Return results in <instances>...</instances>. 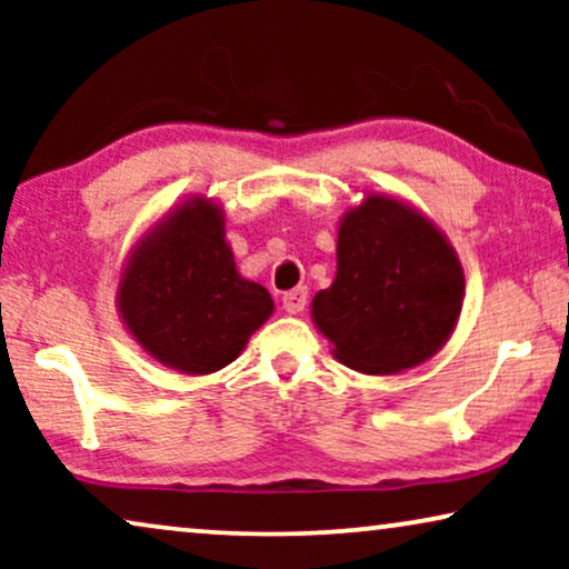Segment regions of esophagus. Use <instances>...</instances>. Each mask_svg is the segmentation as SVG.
<instances>
[{"instance_id": "obj_1", "label": "esophagus", "mask_w": 569, "mask_h": 569, "mask_svg": "<svg viewBox=\"0 0 569 569\" xmlns=\"http://www.w3.org/2000/svg\"><path fill=\"white\" fill-rule=\"evenodd\" d=\"M282 306L287 313H300L308 306V290L306 287H295V290L282 295Z\"/></svg>"}]
</instances>
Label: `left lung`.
Returning a JSON list of instances; mask_svg holds the SVG:
<instances>
[{"label": "left lung", "instance_id": "obj_1", "mask_svg": "<svg viewBox=\"0 0 569 569\" xmlns=\"http://www.w3.org/2000/svg\"><path fill=\"white\" fill-rule=\"evenodd\" d=\"M461 306L448 240L401 201L370 197L341 222L337 279L313 298V318L347 368L388 376L438 352Z\"/></svg>", "mask_w": 569, "mask_h": 569}]
</instances>
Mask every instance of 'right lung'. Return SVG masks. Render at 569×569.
<instances>
[{"label": "right lung", "instance_id": "1", "mask_svg": "<svg viewBox=\"0 0 569 569\" xmlns=\"http://www.w3.org/2000/svg\"><path fill=\"white\" fill-rule=\"evenodd\" d=\"M119 308L134 339L168 368L204 376L230 365L274 310L238 274L222 214L209 201L176 209L131 256Z\"/></svg>", "mask_w": 569, "mask_h": 569}]
</instances>
